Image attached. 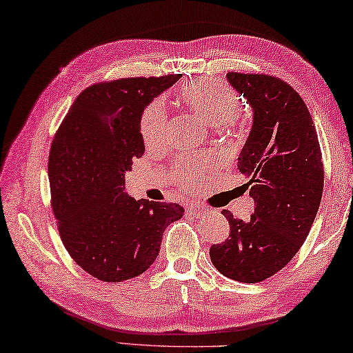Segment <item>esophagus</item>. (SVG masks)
Wrapping results in <instances>:
<instances>
[{"label": "esophagus", "instance_id": "obj_1", "mask_svg": "<svg viewBox=\"0 0 353 353\" xmlns=\"http://www.w3.org/2000/svg\"><path fill=\"white\" fill-rule=\"evenodd\" d=\"M206 212H208V210H205V208L200 205H189V208H188V214L190 217H201L203 214H206Z\"/></svg>", "mask_w": 353, "mask_h": 353}]
</instances>
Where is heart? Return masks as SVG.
<instances>
[{"label":"heart","mask_w":353,"mask_h":353,"mask_svg":"<svg viewBox=\"0 0 353 353\" xmlns=\"http://www.w3.org/2000/svg\"><path fill=\"white\" fill-rule=\"evenodd\" d=\"M181 100L192 109L194 114L211 128H219L228 122L241 108L239 98L227 85L214 79L201 78L184 85L180 92ZM167 128V111L161 101H153L142 114L141 136L148 147H156L163 142ZM205 163H194L180 170L184 181L194 183L199 180L200 173L205 172Z\"/></svg>","instance_id":"b5f03b06"}]
</instances>
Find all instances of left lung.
Returning a JSON list of instances; mask_svg holds the SVG:
<instances>
[{
  "label": "left lung",
  "instance_id": "left-lung-1",
  "mask_svg": "<svg viewBox=\"0 0 353 353\" xmlns=\"http://www.w3.org/2000/svg\"><path fill=\"white\" fill-rule=\"evenodd\" d=\"M227 79L253 112L238 169L255 212L244 222L223 210L230 236L210 256L228 279L256 283L285 268L307 239L322 199V156L308 108L290 84L233 72Z\"/></svg>",
  "mask_w": 353,
  "mask_h": 353
}]
</instances>
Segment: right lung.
<instances>
[{
    "mask_svg": "<svg viewBox=\"0 0 353 353\" xmlns=\"http://www.w3.org/2000/svg\"><path fill=\"white\" fill-rule=\"evenodd\" d=\"M181 78H125L84 89L51 143V205L67 252L108 283L141 275L158 256L164 230L183 206L136 200L125 173L145 152L141 119L150 103Z\"/></svg>",
    "mask_w": 353,
    "mask_h": 353,
    "instance_id": "1",
    "label": "right lung"
}]
</instances>
